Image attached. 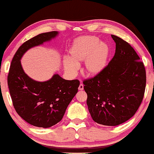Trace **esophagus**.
<instances>
[{
	"mask_svg": "<svg viewBox=\"0 0 154 154\" xmlns=\"http://www.w3.org/2000/svg\"><path fill=\"white\" fill-rule=\"evenodd\" d=\"M79 90H83V85L82 83L80 84L79 87Z\"/></svg>",
	"mask_w": 154,
	"mask_h": 154,
	"instance_id": "obj_1",
	"label": "esophagus"
}]
</instances>
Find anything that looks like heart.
Returning <instances> with one entry per match:
<instances>
[{"label": "heart", "instance_id": "obj_1", "mask_svg": "<svg viewBox=\"0 0 154 154\" xmlns=\"http://www.w3.org/2000/svg\"><path fill=\"white\" fill-rule=\"evenodd\" d=\"M109 52L108 46L100 43L98 38L89 35L79 38L69 50L70 58L64 60V69L73 74L79 69L78 64L84 61V73L89 76H95L106 67Z\"/></svg>", "mask_w": 154, "mask_h": 154}]
</instances>
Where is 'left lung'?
<instances>
[{"mask_svg": "<svg viewBox=\"0 0 154 154\" xmlns=\"http://www.w3.org/2000/svg\"><path fill=\"white\" fill-rule=\"evenodd\" d=\"M111 37L116 43L112 60L102 73L83 83L92 120L116 126L137 111L144 95L146 76L144 63L134 48L116 35Z\"/></svg>", "mask_w": 154, "mask_h": 154, "instance_id": "1", "label": "left lung"}]
</instances>
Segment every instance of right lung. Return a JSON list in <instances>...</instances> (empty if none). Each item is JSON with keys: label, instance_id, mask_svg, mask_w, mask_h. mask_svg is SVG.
Here are the masks:
<instances>
[{"label": "right lung", "instance_id": "obj_1", "mask_svg": "<svg viewBox=\"0 0 154 154\" xmlns=\"http://www.w3.org/2000/svg\"><path fill=\"white\" fill-rule=\"evenodd\" d=\"M57 31L43 33L24 42L19 48L10 64L8 85L14 108L27 123L47 128L59 123L78 92L79 80L67 81L58 74L45 82L29 78L23 70L20 60L31 48L53 38Z\"/></svg>", "mask_w": 154, "mask_h": 154}]
</instances>
